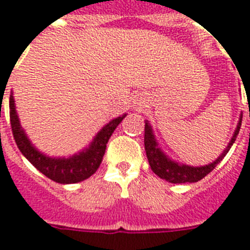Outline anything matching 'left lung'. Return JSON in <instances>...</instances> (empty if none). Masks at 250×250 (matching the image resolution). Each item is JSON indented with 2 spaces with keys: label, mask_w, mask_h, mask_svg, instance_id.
<instances>
[{
  "label": "left lung",
  "mask_w": 250,
  "mask_h": 250,
  "mask_svg": "<svg viewBox=\"0 0 250 250\" xmlns=\"http://www.w3.org/2000/svg\"><path fill=\"white\" fill-rule=\"evenodd\" d=\"M243 119V116H241ZM241 119L237 124L236 130H235V134H233L232 139L227 146V148L223 151V153L218 159L215 160L214 163L208 164L205 167H188V165H181V164H177L174 161H171L170 159H167L161 149L157 147L156 139L153 137L152 129L148 125V123H146L145 125V149L146 155H147V159H148L149 167L152 169V171L155 174H157L160 178L165 179V181L170 182V183H193V182L201 181L204 178L205 175H208L213 169H214L217 165H218L222 159L227 155V152L231 148V146L233 145V142L236 139V135L239 134V130H240L241 126Z\"/></svg>",
  "instance_id": "left-lung-1"
}]
</instances>
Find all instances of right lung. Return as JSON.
<instances>
[{
	"instance_id": "right-lung-1",
	"label": "right lung",
	"mask_w": 250,
	"mask_h": 250,
	"mask_svg": "<svg viewBox=\"0 0 250 250\" xmlns=\"http://www.w3.org/2000/svg\"><path fill=\"white\" fill-rule=\"evenodd\" d=\"M9 107L10 124H11V130H13L14 139L17 142L18 148L21 149V152L27 157L28 161L37 170L41 171L43 175H46L51 181L63 183V185L85 181L98 170L103 156H104L108 139L111 138L117 125L125 117V115H124L107 124L98 133L97 137L94 138V142L86 151H83L79 155H75L69 159H51V157H47L39 152L31 145V142L28 141L27 135L24 134L21 124H19L17 111H15L13 95H10Z\"/></svg>"
}]
</instances>
